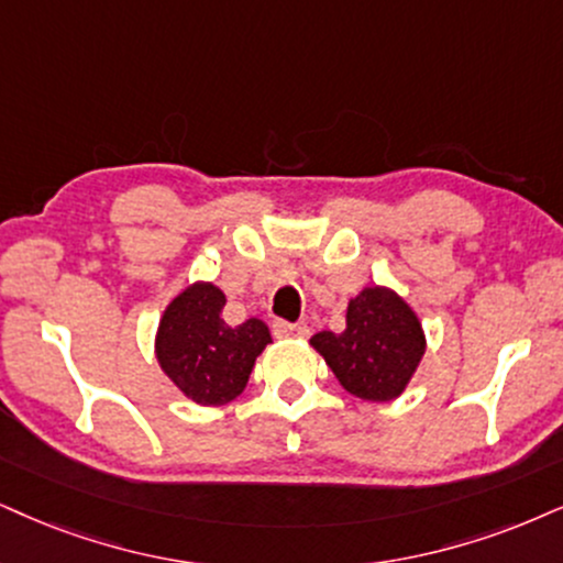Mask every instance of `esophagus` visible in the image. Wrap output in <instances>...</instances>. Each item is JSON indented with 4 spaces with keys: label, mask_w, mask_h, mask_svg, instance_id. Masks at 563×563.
Wrapping results in <instances>:
<instances>
[{
    "label": "esophagus",
    "mask_w": 563,
    "mask_h": 563,
    "mask_svg": "<svg viewBox=\"0 0 563 563\" xmlns=\"http://www.w3.org/2000/svg\"><path fill=\"white\" fill-rule=\"evenodd\" d=\"M274 334L279 339H302L310 334L305 323H289V321H274Z\"/></svg>",
    "instance_id": "1"
}]
</instances>
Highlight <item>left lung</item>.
I'll list each match as a JSON object with an SVG mask.
<instances>
[{
  "label": "left lung",
  "mask_w": 563,
  "mask_h": 563,
  "mask_svg": "<svg viewBox=\"0 0 563 563\" xmlns=\"http://www.w3.org/2000/svg\"><path fill=\"white\" fill-rule=\"evenodd\" d=\"M346 391L367 401L397 399L412 378L426 336L412 308L397 292L367 287L346 308L342 334L310 339Z\"/></svg>",
  "instance_id": "obj_1"
}]
</instances>
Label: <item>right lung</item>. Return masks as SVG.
Returning <instances> with one entry per match:
<instances>
[{"label": "right lung", "mask_w": 563, "mask_h": 563, "mask_svg": "<svg viewBox=\"0 0 563 563\" xmlns=\"http://www.w3.org/2000/svg\"><path fill=\"white\" fill-rule=\"evenodd\" d=\"M227 297L213 284H192L172 300L156 334L162 371L196 405L219 407L245 391L255 357L271 342L258 318L229 325Z\"/></svg>", "instance_id": "1"}]
</instances>
